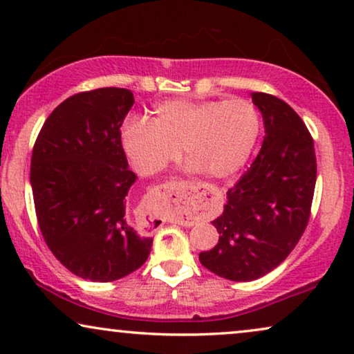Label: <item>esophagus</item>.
I'll list each match as a JSON object with an SVG mask.
<instances>
[{
    "label": "esophagus",
    "mask_w": 354,
    "mask_h": 354,
    "mask_svg": "<svg viewBox=\"0 0 354 354\" xmlns=\"http://www.w3.org/2000/svg\"><path fill=\"white\" fill-rule=\"evenodd\" d=\"M177 200L176 203L180 206L185 207H195V209H200L201 206V190L198 185H193V183H187L185 188L182 192H177Z\"/></svg>",
    "instance_id": "1"
}]
</instances>
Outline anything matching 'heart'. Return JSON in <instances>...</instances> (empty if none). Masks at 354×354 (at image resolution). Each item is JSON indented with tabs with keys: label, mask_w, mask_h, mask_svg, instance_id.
Instances as JSON below:
<instances>
[{
	"label": "heart",
	"mask_w": 354,
	"mask_h": 354,
	"mask_svg": "<svg viewBox=\"0 0 354 354\" xmlns=\"http://www.w3.org/2000/svg\"><path fill=\"white\" fill-rule=\"evenodd\" d=\"M259 135V114L246 100H171L151 120L129 118L120 142L142 176L161 172L180 156L187 167L207 177L229 178L248 161Z\"/></svg>",
	"instance_id": "heart-1"
}]
</instances>
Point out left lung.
Masks as SVG:
<instances>
[{"instance_id": "1", "label": "left lung", "mask_w": 354, "mask_h": 354, "mask_svg": "<svg viewBox=\"0 0 354 354\" xmlns=\"http://www.w3.org/2000/svg\"><path fill=\"white\" fill-rule=\"evenodd\" d=\"M251 98L263 114V147L212 221L219 241L200 253L206 269L234 282L263 277L292 253L308 225L317 172L301 118L274 95L254 91Z\"/></svg>"}]
</instances>
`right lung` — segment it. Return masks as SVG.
I'll return each mask as SVG.
<instances>
[{
	"mask_svg": "<svg viewBox=\"0 0 354 354\" xmlns=\"http://www.w3.org/2000/svg\"><path fill=\"white\" fill-rule=\"evenodd\" d=\"M135 103L127 88L82 91L43 124L32 151L30 185L48 248L72 274L113 282L142 268L153 239L125 217L137 180L120 125Z\"/></svg>",
	"mask_w": 354,
	"mask_h": 354,
	"instance_id": "right-lung-1",
	"label": "right lung"
}]
</instances>
